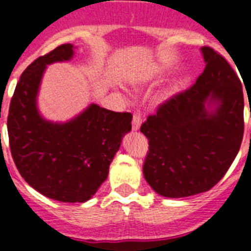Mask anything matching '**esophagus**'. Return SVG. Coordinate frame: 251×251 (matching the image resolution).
I'll return each instance as SVG.
<instances>
[{
    "label": "esophagus",
    "mask_w": 251,
    "mask_h": 251,
    "mask_svg": "<svg viewBox=\"0 0 251 251\" xmlns=\"http://www.w3.org/2000/svg\"><path fill=\"white\" fill-rule=\"evenodd\" d=\"M142 124V114L141 112H134L133 113V119H132V127L134 130H138L141 128Z\"/></svg>",
    "instance_id": "obj_1"
}]
</instances>
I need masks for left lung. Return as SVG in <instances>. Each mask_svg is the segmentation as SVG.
I'll use <instances>...</instances> for the list:
<instances>
[{"label": "left lung", "mask_w": 251, "mask_h": 251, "mask_svg": "<svg viewBox=\"0 0 251 251\" xmlns=\"http://www.w3.org/2000/svg\"><path fill=\"white\" fill-rule=\"evenodd\" d=\"M201 50L206 66L196 83L162 103L141 126L150 146L143 163L146 181L157 194L171 199L214 187L243 142L240 79L223 55L210 46ZM207 100L218 103L214 113L205 109Z\"/></svg>", "instance_id": "1"}]
</instances>
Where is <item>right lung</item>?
Masks as SVG:
<instances>
[{"mask_svg": "<svg viewBox=\"0 0 251 251\" xmlns=\"http://www.w3.org/2000/svg\"><path fill=\"white\" fill-rule=\"evenodd\" d=\"M73 45L63 44L37 57L22 73L8 109L7 130L13 162L26 182L61 202H84L106 179L132 114L92 104L65 124L46 122L36 109L45 66L72 59Z\"/></svg>", "mask_w": 251, "mask_h": 251, "instance_id": "1", "label": "right lung"}]
</instances>
